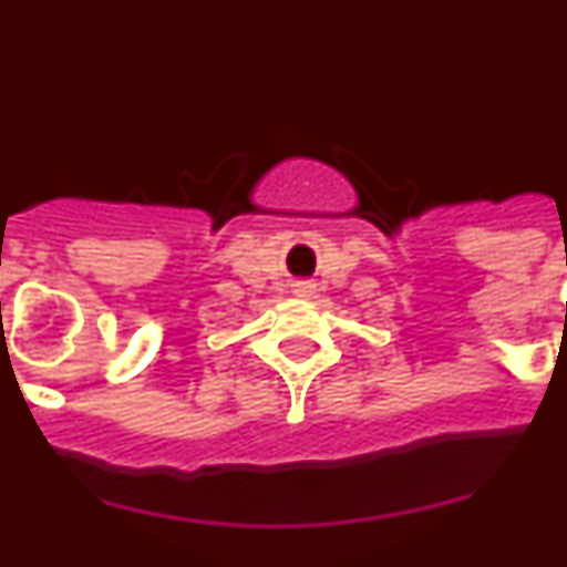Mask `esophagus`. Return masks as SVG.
I'll use <instances>...</instances> for the list:
<instances>
[{
  "label": "esophagus",
  "mask_w": 567,
  "mask_h": 567,
  "mask_svg": "<svg viewBox=\"0 0 567 567\" xmlns=\"http://www.w3.org/2000/svg\"><path fill=\"white\" fill-rule=\"evenodd\" d=\"M295 295L297 297H311L313 295V284L311 281H297L295 284Z\"/></svg>",
  "instance_id": "obj_1"
}]
</instances>
